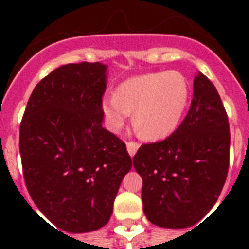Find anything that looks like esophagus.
I'll list each match as a JSON object with an SVG mask.
<instances>
[{
    "label": "esophagus",
    "mask_w": 249,
    "mask_h": 249,
    "mask_svg": "<svg viewBox=\"0 0 249 249\" xmlns=\"http://www.w3.org/2000/svg\"><path fill=\"white\" fill-rule=\"evenodd\" d=\"M138 148H140V144L137 143V142H128V143H126V150H128L129 155L132 156V158L136 155V152L138 151Z\"/></svg>",
    "instance_id": "34e87169"
}]
</instances>
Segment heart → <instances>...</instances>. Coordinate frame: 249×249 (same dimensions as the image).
<instances>
[{
  "label": "heart",
  "mask_w": 249,
  "mask_h": 249,
  "mask_svg": "<svg viewBox=\"0 0 249 249\" xmlns=\"http://www.w3.org/2000/svg\"><path fill=\"white\" fill-rule=\"evenodd\" d=\"M190 83L178 71L134 76L116 93L102 98L106 126L119 132L134 111L133 123L144 140H164L178 128L190 102Z\"/></svg>",
  "instance_id": "b5f03b06"
}]
</instances>
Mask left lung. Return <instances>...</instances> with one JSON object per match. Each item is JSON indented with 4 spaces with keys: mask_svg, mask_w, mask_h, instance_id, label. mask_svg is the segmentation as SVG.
<instances>
[{
    "mask_svg": "<svg viewBox=\"0 0 249 249\" xmlns=\"http://www.w3.org/2000/svg\"><path fill=\"white\" fill-rule=\"evenodd\" d=\"M181 125L161 142L142 144L133 165L143 181V212L151 224L185 229L216 204L230 158V128L220 95L201 72Z\"/></svg>",
    "mask_w": 249,
    "mask_h": 249,
    "instance_id": "obj_1",
    "label": "left lung"
}]
</instances>
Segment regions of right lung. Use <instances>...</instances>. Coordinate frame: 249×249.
<instances>
[{"mask_svg":"<svg viewBox=\"0 0 249 249\" xmlns=\"http://www.w3.org/2000/svg\"><path fill=\"white\" fill-rule=\"evenodd\" d=\"M106 86V64L62 66L37 84L21 119L25 186L42 214L64 231L105 226L133 165L124 142L102 126Z\"/></svg>","mask_w":249,"mask_h":249,"instance_id":"1","label":"right lung"}]
</instances>
